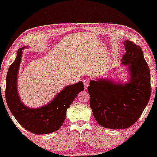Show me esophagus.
I'll list each match as a JSON object with an SVG mask.
<instances>
[{
  "mask_svg": "<svg viewBox=\"0 0 157 157\" xmlns=\"http://www.w3.org/2000/svg\"><path fill=\"white\" fill-rule=\"evenodd\" d=\"M83 84L85 86V89H87V87L89 86V81L87 80V79L83 80Z\"/></svg>",
  "mask_w": 157,
  "mask_h": 157,
  "instance_id": "1",
  "label": "esophagus"
}]
</instances>
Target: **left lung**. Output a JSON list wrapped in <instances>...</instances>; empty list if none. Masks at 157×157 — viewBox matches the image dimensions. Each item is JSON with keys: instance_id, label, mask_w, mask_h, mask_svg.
<instances>
[{"instance_id": "left-lung-1", "label": "left lung", "mask_w": 157, "mask_h": 157, "mask_svg": "<svg viewBox=\"0 0 157 157\" xmlns=\"http://www.w3.org/2000/svg\"><path fill=\"white\" fill-rule=\"evenodd\" d=\"M122 64L127 65L128 83H116L108 79L90 81V106L98 124L108 128H126L137 121L151 96L149 66L141 47L131 40L124 43Z\"/></svg>"}]
</instances>
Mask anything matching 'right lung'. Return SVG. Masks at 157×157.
I'll list each match as a JSON object with an SVG mask.
<instances>
[{
  "label": "right lung",
  "mask_w": 157,
  "mask_h": 157,
  "mask_svg": "<svg viewBox=\"0 0 157 157\" xmlns=\"http://www.w3.org/2000/svg\"><path fill=\"white\" fill-rule=\"evenodd\" d=\"M8 68L6 76V100L10 112L19 124L35 134H46L59 130L66 119V111L78 95L84 89L82 81L68 86L58 94L52 101L38 109H30L21 102L17 90V76L22 50Z\"/></svg>",
  "instance_id": "add662e5"
}]
</instances>
